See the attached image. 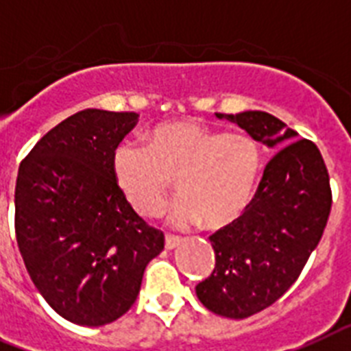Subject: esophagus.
<instances>
[{
	"mask_svg": "<svg viewBox=\"0 0 351 351\" xmlns=\"http://www.w3.org/2000/svg\"><path fill=\"white\" fill-rule=\"evenodd\" d=\"M180 243H182V238H178V236H171V234L166 236V249L167 250L176 249V247H178Z\"/></svg>",
	"mask_w": 351,
	"mask_h": 351,
	"instance_id": "obj_1",
	"label": "esophagus"
}]
</instances>
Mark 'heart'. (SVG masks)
<instances>
[{
    "instance_id": "obj_1",
    "label": "heart",
    "mask_w": 351,
    "mask_h": 351,
    "mask_svg": "<svg viewBox=\"0 0 351 351\" xmlns=\"http://www.w3.org/2000/svg\"><path fill=\"white\" fill-rule=\"evenodd\" d=\"M111 171L122 196L141 216L160 215L176 180L182 195L167 213L171 227L185 229L204 220L209 229H225L254 200L263 155L245 133L176 121L151 131L147 146L121 144Z\"/></svg>"
}]
</instances>
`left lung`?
<instances>
[{"instance_id":"1","label":"left lung","mask_w":351,"mask_h":351,"mask_svg":"<svg viewBox=\"0 0 351 351\" xmlns=\"http://www.w3.org/2000/svg\"><path fill=\"white\" fill-rule=\"evenodd\" d=\"M256 142L279 149L263 171L250 207L236 223L210 236L215 270L196 285L205 308L245 319L276 303L295 283L317 247L332 209L328 171L314 142L265 111L236 115Z\"/></svg>"}]
</instances>
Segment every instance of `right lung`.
Listing matches in <instances>:
<instances>
[{"label": "right lung", "instance_id": "add662e5", "mask_svg": "<svg viewBox=\"0 0 351 351\" xmlns=\"http://www.w3.org/2000/svg\"><path fill=\"white\" fill-rule=\"evenodd\" d=\"M138 122L133 111L82 110L48 131L16 180V240L36 289L81 326L124 315L164 249L122 196L111 160Z\"/></svg>", "mask_w": 351, "mask_h": 351}]
</instances>
